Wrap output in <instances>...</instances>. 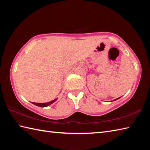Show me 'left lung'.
I'll use <instances>...</instances> for the list:
<instances>
[{
  "mask_svg": "<svg viewBox=\"0 0 150 150\" xmlns=\"http://www.w3.org/2000/svg\"><path fill=\"white\" fill-rule=\"evenodd\" d=\"M117 99H119V98H117ZM117 99H115V100H116Z\"/></svg>",
  "mask_w": 150,
  "mask_h": 150,
  "instance_id": "1",
  "label": "left lung"
}]
</instances>
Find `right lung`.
Listing matches in <instances>:
<instances>
[{"label": "right lung", "mask_w": 150, "mask_h": 150, "mask_svg": "<svg viewBox=\"0 0 150 150\" xmlns=\"http://www.w3.org/2000/svg\"><path fill=\"white\" fill-rule=\"evenodd\" d=\"M56 100H57V98H56V99H54L52 101L48 102V103H32L35 105H36V106H37L43 108V107H46V106H50V105H51L52 103H53L54 102L56 101Z\"/></svg>", "instance_id": "add662e5"}]
</instances>
